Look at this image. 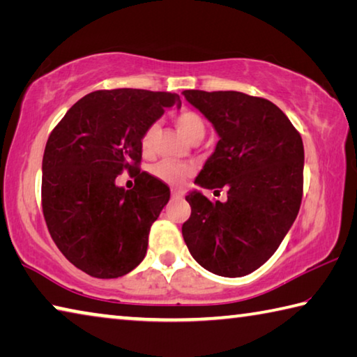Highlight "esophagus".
<instances>
[{
	"label": "esophagus",
	"instance_id": "34e87169",
	"mask_svg": "<svg viewBox=\"0 0 357 357\" xmlns=\"http://www.w3.org/2000/svg\"><path fill=\"white\" fill-rule=\"evenodd\" d=\"M172 197L173 198H183L184 193H183V190H179V189H173L172 190Z\"/></svg>",
	"mask_w": 357,
	"mask_h": 357
}]
</instances>
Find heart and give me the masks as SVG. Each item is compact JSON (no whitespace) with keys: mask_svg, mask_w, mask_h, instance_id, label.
<instances>
[{"mask_svg":"<svg viewBox=\"0 0 357 357\" xmlns=\"http://www.w3.org/2000/svg\"><path fill=\"white\" fill-rule=\"evenodd\" d=\"M174 126L181 132L185 140L195 142L202 140L204 137V130H206V126H204L203 118L193 110H183L179 112L176 116H174ZM157 132V126L153 124L143 132L140 146L144 154H149L151 149H153L154 137ZM192 173V167L185 164H176V162H160L159 165H155L154 174L157 178H160L164 183L178 185L183 183V181L189 176Z\"/></svg>","mask_w":357,"mask_h":357,"instance_id":"1","label":"heart"}]
</instances>
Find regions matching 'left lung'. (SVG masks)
<instances>
[{
    "label": "left lung",
    "instance_id": "8db88e82",
    "mask_svg": "<svg viewBox=\"0 0 357 357\" xmlns=\"http://www.w3.org/2000/svg\"><path fill=\"white\" fill-rule=\"evenodd\" d=\"M183 94L219 135L195 184L228 190L223 203L189 192L192 214L183 225L184 241L209 273L247 275L273 257L299 213L302 138L287 114L266 99L238 91Z\"/></svg>",
    "mask_w": 357,
    "mask_h": 357
}]
</instances>
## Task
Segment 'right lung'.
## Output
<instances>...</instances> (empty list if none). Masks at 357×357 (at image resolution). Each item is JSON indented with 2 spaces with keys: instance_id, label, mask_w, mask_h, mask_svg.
<instances>
[{
  "instance_id": "obj_1",
  "label": "right lung",
  "mask_w": 357,
  "mask_h": 357,
  "mask_svg": "<svg viewBox=\"0 0 357 357\" xmlns=\"http://www.w3.org/2000/svg\"><path fill=\"white\" fill-rule=\"evenodd\" d=\"M174 93L121 88L94 91L72 105L48 137L42 159V209L58 249L98 279L135 269L148 249L151 225L170 200V189L138 172L134 189L116 185L142 160L143 132Z\"/></svg>"
}]
</instances>
